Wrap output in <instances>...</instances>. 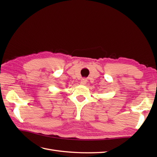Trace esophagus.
I'll return each mask as SVG.
<instances>
[{
	"instance_id": "esophagus-1",
	"label": "esophagus",
	"mask_w": 157,
	"mask_h": 157,
	"mask_svg": "<svg viewBox=\"0 0 157 157\" xmlns=\"http://www.w3.org/2000/svg\"><path fill=\"white\" fill-rule=\"evenodd\" d=\"M86 82H87V79L86 78H83L81 79V82H80V84L82 85H85L86 84Z\"/></svg>"
}]
</instances>
